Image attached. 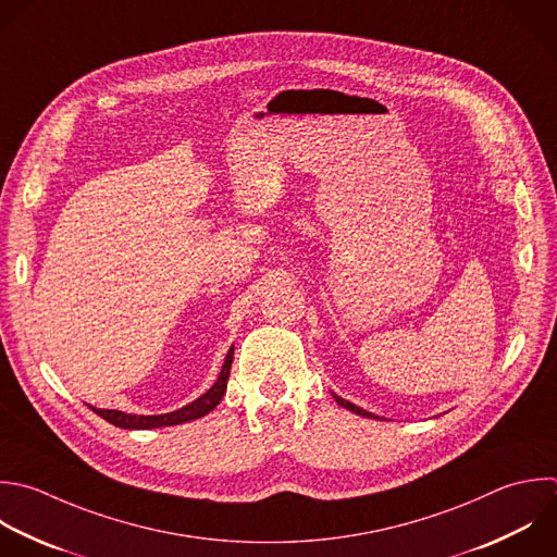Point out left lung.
<instances>
[{
    "mask_svg": "<svg viewBox=\"0 0 557 557\" xmlns=\"http://www.w3.org/2000/svg\"><path fill=\"white\" fill-rule=\"evenodd\" d=\"M331 394H333V392H331ZM333 398H335V403H337V405H342L344 409H348V411H352V413H357V416H363V418H372V420H381L376 413H372V411H366V409H361V407L352 405L350 400H346V398H342V396H337V394H333Z\"/></svg>",
    "mask_w": 557,
    "mask_h": 557,
    "instance_id": "left-lung-1",
    "label": "left lung"
}]
</instances>
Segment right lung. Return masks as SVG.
<instances>
[{"label":"right lung","instance_id":"obj_1","mask_svg":"<svg viewBox=\"0 0 557 557\" xmlns=\"http://www.w3.org/2000/svg\"><path fill=\"white\" fill-rule=\"evenodd\" d=\"M233 352H235V346H231V350L226 352V359L222 363L218 381L202 396H198L196 400H191L189 405H185L176 411L157 413V416H139V413H126V411H120V409H100V407H94V405H89V407L98 416H102L107 422H111L120 429H159V426H174V424L198 420V418L207 416L209 411H213L220 405V400L224 398L231 366H233Z\"/></svg>","mask_w":557,"mask_h":557}]
</instances>
